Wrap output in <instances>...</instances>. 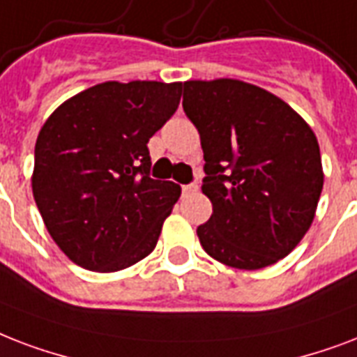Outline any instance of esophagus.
I'll return each instance as SVG.
<instances>
[{"label":"esophagus","mask_w":357,"mask_h":357,"mask_svg":"<svg viewBox=\"0 0 357 357\" xmlns=\"http://www.w3.org/2000/svg\"><path fill=\"white\" fill-rule=\"evenodd\" d=\"M197 190H199V186L197 184H186V186H182V193H184V195H193V193H197Z\"/></svg>","instance_id":"esophagus-1"}]
</instances>
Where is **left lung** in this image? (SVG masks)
I'll use <instances>...</instances> for the list:
<instances>
[{
    "instance_id": "8db88e82",
    "label": "left lung",
    "mask_w": 357,
    "mask_h": 357,
    "mask_svg": "<svg viewBox=\"0 0 357 357\" xmlns=\"http://www.w3.org/2000/svg\"><path fill=\"white\" fill-rule=\"evenodd\" d=\"M182 107L201 135L212 216L197 236L212 259L259 270L313 223L324 173L317 135L287 102L240 79H192Z\"/></svg>"
}]
</instances>
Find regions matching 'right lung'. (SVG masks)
Wrapping results in <instances>:
<instances>
[{
    "label": "right lung",
    "instance_id": "1",
    "mask_svg": "<svg viewBox=\"0 0 357 357\" xmlns=\"http://www.w3.org/2000/svg\"><path fill=\"white\" fill-rule=\"evenodd\" d=\"M181 95V82H106L63 102L38 132L33 197L78 266L117 272L156 248L181 186L151 178L147 143Z\"/></svg>",
    "mask_w": 357,
    "mask_h": 357
}]
</instances>
